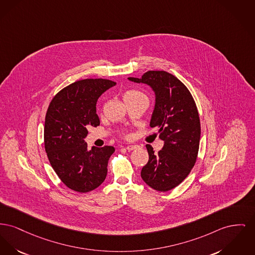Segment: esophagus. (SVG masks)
Segmentation results:
<instances>
[{
    "label": "esophagus",
    "mask_w": 255,
    "mask_h": 255,
    "mask_svg": "<svg viewBox=\"0 0 255 255\" xmlns=\"http://www.w3.org/2000/svg\"><path fill=\"white\" fill-rule=\"evenodd\" d=\"M137 148V145H128L127 147H126V149L129 150V151H131V150L136 149Z\"/></svg>",
    "instance_id": "esophagus-1"
}]
</instances>
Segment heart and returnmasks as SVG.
<instances>
[{
	"label": "heart",
	"instance_id": "obj_1",
	"mask_svg": "<svg viewBox=\"0 0 255 255\" xmlns=\"http://www.w3.org/2000/svg\"><path fill=\"white\" fill-rule=\"evenodd\" d=\"M123 99H124L125 103L141 101V100L148 101V97L144 92H142L140 90H135V89L126 90L123 94ZM124 135L128 136V135H126V134H124Z\"/></svg>",
	"mask_w": 255,
	"mask_h": 255
}]
</instances>
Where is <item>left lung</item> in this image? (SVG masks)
Instances as JSON below:
<instances>
[{
	"label": "left lung",
	"instance_id": "1",
	"mask_svg": "<svg viewBox=\"0 0 255 255\" xmlns=\"http://www.w3.org/2000/svg\"><path fill=\"white\" fill-rule=\"evenodd\" d=\"M135 83L149 85L156 93L150 127L158 128L163 149L155 153L146 144L149 160L140 176L150 188L167 192L181 184L194 167L199 149L200 120L193 95L175 76L150 70Z\"/></svg>",
	"mask_w": 255,
	"mask_h": 255
}]
</instances>
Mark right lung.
Returning <instances> with one entry per match:
<instances>
[{
    "label": "right lung",
    "mask_w": 255,
    "mask_h": 255,
    "mask_svg": "<svg viewBox=\"0 0 255 255\" xmlns=\"http://www.w3.org/2000/svg\"><path fill=\"white\" fill-rule=\"evenodd\" d=\"M117 83L107 79H84L60 90L47 109L44 147L60 181L78 193L98 188L106 179L108 162L115 147L92 146L84 138L90 126L97 127L96 102Z\"/></svg>",
    "instance_id": "obj_1"
}]
</instances>
